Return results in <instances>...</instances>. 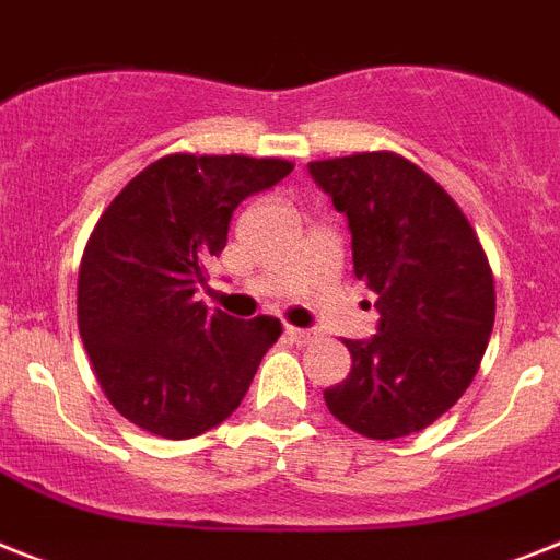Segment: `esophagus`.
I'll use <instances>...</instances> for the list:
<instances>
[{"label": "esophagus", "mask_w": 560, "mask_h": 560, "mask_svg": "<svg viewBox=\"0 0 560 560\" xmlns=\"http://www.w3.org/2000/svg\"><path fill=\"white\" fill-rule=\"evenodd\" d=\"M285 337H289L291 343H308V340H312V331L298 329V326H285Z\"/></svg>", "instance_id": "obj_1"}]
</instances>
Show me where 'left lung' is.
Here are the masks:
<instances>
[{
    "label": "left lung",
    "mask_w": 560,
    "mask_h": 560,
    "mask_svg": "<svg viewBox=\"0 0 560 560\" xmlns=\"http://www.w3.org/2000/svg\"><path fill=\"white\" fill-rule=\"evenodd\" d=\"M346 214L354 277L381 314L377 335L343 340L346 381L329 412L372 441L435 423L472 383L495 323V283L475 229L427 171L392 151L308 163Z\"/></svg>",
    "instance_id": "left-lung-1"
}]
</instances>
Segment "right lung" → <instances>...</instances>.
Instances as JSON below:
<instances>
[{"label": "right lung", "instance_id": "add662e5", "mask_svg": "<svg viewBox=\"0 0 560 560\" xmlns=\"http://www.w3.org/2000/svg\"><path fill=\"white\" fill-rule=\"evenodd\" d=\"M291 168L275 156L168 154L100 217L80 266V335L105 397L151 435L186 441L223 423L283 331L275 317L237 320L194 294L234 208Z\"/></svg>", "mask_w": 560, "mask_h": 560}]
</instances>
